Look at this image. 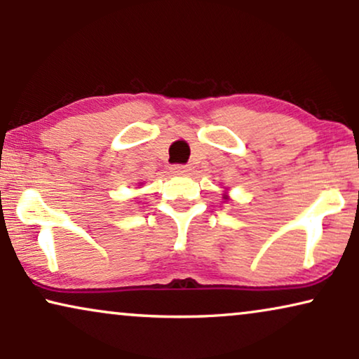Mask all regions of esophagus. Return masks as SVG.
Returning a JSON list of instances; mask_svg holds the SVG:
<instances>
[{
  "label": "esophagus",
  "mask_w": 359,
  "mask_h": 359,
  "mask_svg": "<svg viewBox=\"0 0 359 359\" xmlns=\"http://www.w3.org/2000/svg\"><path fill=\"white\" fill-rule=\"evenodd\" d=\"M170 170H172V174H175V175H187L190 172V167L177 164V165H172Z\"/></svg>",
  "instance_id": "esophagus-1"
}]
</instances>
